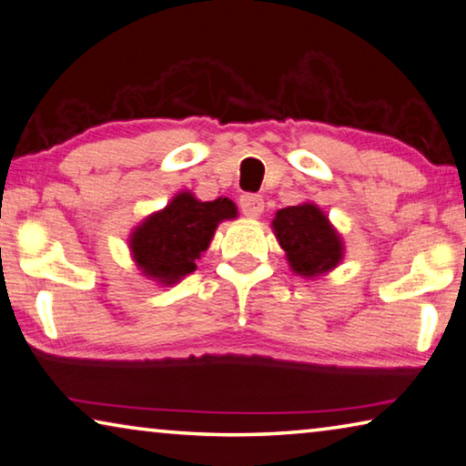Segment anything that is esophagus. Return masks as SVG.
Segmentation results:
<instances>
[{"label":"esophagus","mask_w":466,"mask_h":466,"mask_svg":"<svg viewBox=\"0 0 466 466\" xmlns=\"http://www.w3.org/2000/svg\"><path fill=\"white\" fill-rule=\"evenodd\" d=\"M240 209L245 213L247 218H259L263 213V198L259 195H253V193H247L240 197Z\"/></svg>","instance_id":"obj_1"}]
</instances>
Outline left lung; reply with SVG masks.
I'll return each instance as SVG.
<instances>
[{
  "label": "left lung",
  "mask_w": 466,
  "mask_h": 466,
  "mask_svg": "<svg viewBox=\"0 0 466 466\" xmlns=\"http://www.w3.org/2000/svg\"><path fill=\"white\" fill-rule=\"evenodd\" d=\"M273 232L286 250L288 263L299 276H319L342 259V242L319 207L313 203L279 209Z\"/></svg>",
  "instance_id": "8db88e82"
}]
</instances>
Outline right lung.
<instances>
[{"instance_id": "add662e5", "label": "right lung", "mask_w": 466, "mask_h": 466, "mask_svg": "<svg viewBox=\"0 0 466 466\" xmlns=\"http://www.w3.org/2000/svg\"><path fill=\"white\" fill-rule=\"evenodd\" d=\"M230 218H236L230 198L201 203L180 193L132 232L130 250L145 276L174 284L197 269L195 261L209 247L218 224Z\"/></svg>"}]
</instances>
